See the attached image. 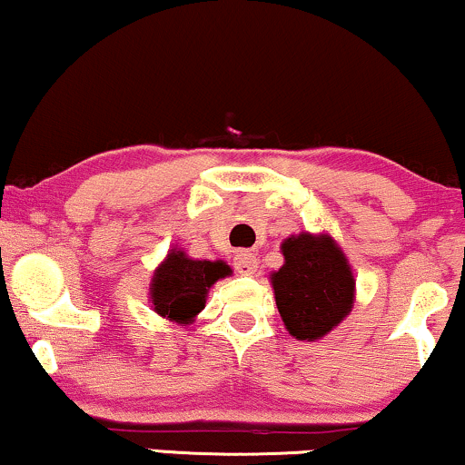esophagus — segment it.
Masks as SVG:
<instances>
[{
  "mask_svg": "<svg viewBox=\"0 0 465 465\" xmlns=\"http://www.w3.org/2000/svg\"><path fill=\"white\" fill-rule=\"evenodd\" d=\"M233 268L240 272V275H255L257 272V257L249 251H240L233 257Z\"/></svg>",
  "mask_w": 465,
  "mask_h": 465,
  "instance_id": "obj_1",
  "label": "esophagus"
}]
</instances>
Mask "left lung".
Segmentation results:
<instances>
[{
  "instance_id": "obj_1",
  "label": "left lung",
  "mask_w": 465,
  "mask_h": 465,
  "mask_svg": "<svg viewBox=\"0 0 465 465\" xmlns=\"http://www.w3.org/2000/svg\"><path fill=\"white\" fill-rule=\"evenodd\" d=\"M283 266L271 272L275 303L288 333L314 342L338 327L355 303V275L327 232H301L282 242Z\"/></svg>"
}]
</instances>
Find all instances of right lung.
Here are the masks:
<instances>
[{
    "instance_id": "right-lung-1",
    "label": "right lung",
    "mask_w": 465,
    "mask_h": 465,
    "mask_svg": "<svg viewBox=\"0 0 465 465\" xmlns=\"http://www.w3.org/2000/svg\"><path fill=\"white\" fill-rule=\"evenodd\" d=\"M232 275L223 260H194L186 251L173 247L153 271L149 303L155 314L186 327L205 307L210 288Z\"/></svg>"
}]
</instances>
